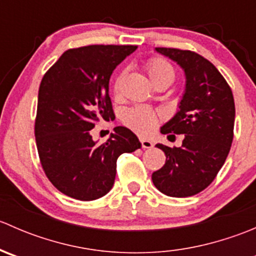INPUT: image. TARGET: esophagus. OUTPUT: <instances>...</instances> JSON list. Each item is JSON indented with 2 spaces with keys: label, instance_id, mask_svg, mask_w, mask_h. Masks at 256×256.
Segmentation results:
<instances>
[{
  "label": "esophagus",
  "instance_id": "34e87169",
  "mask_svg": "<svg viewBox=\"0 0 256 256\" xmlns=\"http://www.w3.org/2000/svg\"><path fill=\"white\" fill-rule=\"evenodd\" d=\"M140 142H141V147H142V148H151V147L154 146V144H152L151 141L147 140V138H140Z\"/></svg>",
  "mask_w": 256,
  "mask_h": 256
}]
</instances>
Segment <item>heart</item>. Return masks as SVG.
Listing matches in <instances>:
<instances>
[{"mask_svg":"<svg viewBox=\"0 0 256 256\" xmlns=\"http://www.w3.org/2000/svg\"><path fill=\"white\" fill-rule=\"evenodd\" d=\"M146 69L154 85L160 82H167L172 84V82L174 80V68L164 58H151L147 62ZM124 76H125V72L118 74L114 82L112 88L116 95L120 94ZM160 118H161V114L151 108L135 106L125 112L122 121L128 128H130L135 132L140 134V135H148L160 122Z\"/></svg>","mask_w":256,"mask_h":256,"instance_id":"b5f03b06","label":"heart"}]
</instances>
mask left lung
<instances>
[{"label":"left lung","mask_w":256,"mask_h":256,"mask_svg":"<svg viewBox=\"0 0 256 256\" xmlns=\"http://www.w3.org/2000/svg\"><path fill=\"white\" fill-rule=\"evenodd\" d=\"M156 52L184 70L180 109L161 128L162 134H183L184 138L182 146L174 148L156 144L166 154V164L152 174V182L170 197H190L213 182L230 151L236 120L233 92L218 69L200 54L176 48Z\"/></svg>","instance_id":"obj_1"}]
</instances>
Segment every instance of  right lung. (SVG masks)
Returning a JSON list of instances; mask_svg holds the SVG:
<instances>
[{"instance_id":"add662e5","label":"right lung","mask_w":256,"mask_h":256,"mask_svg":"<svg viewBox=\"0 0 256 256\" xmlns=\"http://www.w3.org/2000/svg\"><path fill=\"white\" fill-rule=\"evenodd\" d=\"M136 46H88L69 49L44 74L38 92L34 135L40 164L52 184L68 197L94 200L114 186L116 161L140 148L138 136L116 126L98 144L90 130L115 118L109 96L114 69Z\"/></svg>"}]
</instances>
